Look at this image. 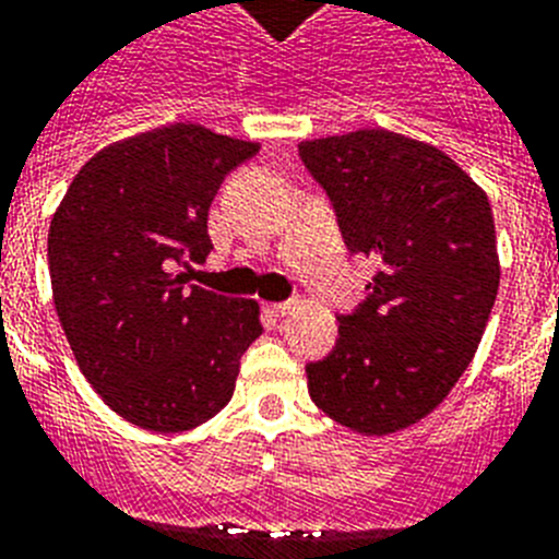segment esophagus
I'll return each instance as SVG.
<instances>
[{"mask_svg": "<svg viewBox=\"0 0 559 559\" xmlns=\"http://www.w3.org/2000/svg\"><path fill=\"white\" fill-rule=\"evenodd\" d=\"M266 309L275 314V318H284V314L293 312V300H284V304H266Z\"/></svg>", "mask_w": 559, "mask_h": 559, "instance_id": "34e87169", "label": "esophagus"}]
</instances>
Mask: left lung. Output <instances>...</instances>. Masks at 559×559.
<instances>
[{
    "label": "left lung",
    "instance_id": "8db88e82",
    "mask_svg": "<svg viewBox=\"0 0 559 559\" xmlns=\"http://www.w3.org/2000/svg\"><path fill=\"white\" fill-rule=\"evenodd\" d=\"M352 252L377 261L368 298L309 362L314 405L362 436L425 419L473 362L501 264L489 199L436 145L360 129L298 145Z\"/></svg>",
    "mask_w": 559,
    "mask_h": 559
}]
</instances>
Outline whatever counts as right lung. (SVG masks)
I'll return each mask as SVG.
<instances>
[{
    "instance_id": "1",
    "label": "right lung",
    "mask_w": 559,
    "mask_h": 559,
    "mask_svg": "<svg viewBox=\"0 0 559 559\" xmlns=\"http://www.w3.org/2000/svg\"><path fill=\"white\" fill-rule=\"evenodd\" d=\"M259 143L171 123L100 148L47 236L52 300L78 368L126 421L182 433L230 402L259 304L188 284L211 252L207 211Z\"/></svg>"
}]
</instances>
